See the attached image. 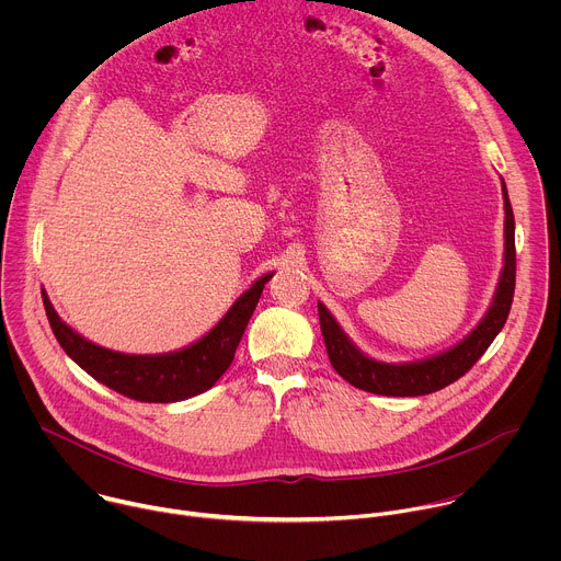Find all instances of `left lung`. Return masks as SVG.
<instances>
[{"mask_svg":"<svg viewBox=\"0 0 561 561\" xmlns=\"http://www.w3.org/2000/svg\"><path fill=\"white\" fill-rule=\"evenodd\" d=\"M502 193H504V210H506V224H504L506 251H504V271L500 277V286L486 317L455 348L437 357L413 362V364L375 362L353 346V342L344 335V331L340 329L333 314L327 310V306L317 304L319 327H322L329 359L333 368L348 383H353L355 388H362L375 394H388V397L428 394L457 381L461 375H466L474 366L479 357L486 353V348L493 344V340L506 324L513 295H515V266H517L515 264V217H513V206L508 199L506 184L502 186Z\"/></svg>","mask_w":561,"mask_h":561,"instance_id":"obj_1","label":"left lung"}]
</instances>
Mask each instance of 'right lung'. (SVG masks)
<instances>
[{
	"instance_id": "right-lung-1",
	"label": "right lung",
	"mask_w": 561,
	"mask_h": 561,
	"mask_svg": "<svg viewBox=\"0 0 561 561\" xmlns=\"http://www.w3.org/2000/svg\"><path fill=\"white\" fill-rule=\"evenodd\" d=\"M271 277L273 273L260 277L232 304V308L208 335L188 348L169 355H124L102 348L68 329L55 312L46 293H42V299L48 324L59 346L91 377L124 397L137 399V402L171 404L208 390L228 370L239 340H242L260 295Z\"/></svg>"
}]
</instances>
